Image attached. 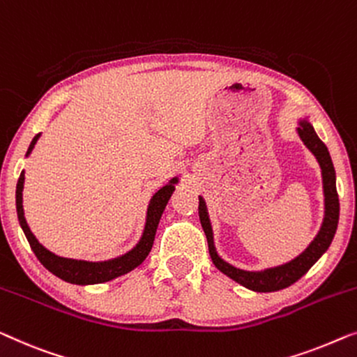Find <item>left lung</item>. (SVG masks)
<instances>
[{"label":"left lung","mask_w":357,"mask_h":357,"mask_svg":"<svg viewBox=\"0 0 357 357\" xmlns=\"http://www.w3.org/2000/svg\"><path fill=\"white\" fill-rule=\"evenodd\" d=\"M298 135L301 138L303 143L306 144L309 151L316 156L320 169H322V182H324V196H325V217L320 227V231L316 238L306 248V251L301 252L296 259H293L287 264L266 268L261 272H248L241 271L230 266L229 262L220 259L214 248V238H213V227H211L208 209H206L204 199L199 196V206H198V214L201 225L208 238L209 246V255L213 259L214 266L219 268L222 273H225L227 277H230L231 280H235L240 285L246 287L248 290L259 291V293H268V291H278L283 288L293 285L294 282H298L309 268L316 264L317 259L328 250L330 243H332L335 231L338 227V217H340V201L337 193V185H335V167L330 158V153L324 142L317 137V133L314 132V127L307 121H301L298 127Z\"/></svg>","instance_id":"obj_1"}]
</instances>
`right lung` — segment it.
<instances>
[{
	"label": "right lung",
	"mask_w": 357,
	"mask_h": 357,
	"mask_svg": "<svg viewBox=\"0 0 357 357\" xmlns=\"http://www.w3.org/2000/svg\"><path fill=\"white\" fill-rule=\"evenodd\" d=\"M40 137L35 135V138L30 143L27 156L32 153ZM24 172H20V177L17 180V187H15V209H17V219L19 224L22 227L25 238H27L30 248L37 256V259L43 264L51 273H54L56 277L63 278V280L69 283H75V285H93V283H102L109 282L112 278L121 277L123 273L133 271L138 267L142 262L146 259L153 248L154 235H156V229L159 224V219L166 209L167 201L174 193V183H177V178H172L170 182L158 191L149 201L148 206V214H146V224H144V230L142 235V240L138 241V245L133 248L132 251H128L127 255H123L117 259L105 261V262H89V261H75V259H67V257H59L53 255V252L46 250L45 246H41L38 240L35 238L32 231H30L27 222L24 217V208H22V190H24Z\"/></svg>",
	"instance_id": "1"
}]
</instances>
